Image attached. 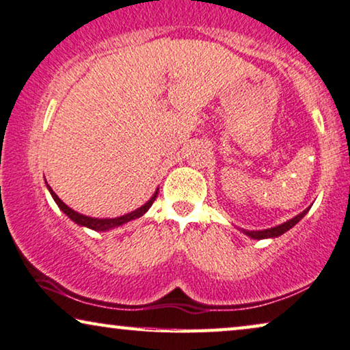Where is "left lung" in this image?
<instances>
[{
    "instance_id": "8db88e82",
    "label": "left lung",
    "mask_w": 350,
    "mask_h": 350,
    "mask_svg": "<svg viewBox=\"0 0 350 350\" xmlns=\"http://www.w3.org/2000/svg\"><path fill=\"white\" fill-rule=\"evenodd\" d=\"M308 210H310V208H306L305 211L300 213V215H298V216L292 217L291 221L284 222V224H281V226H276V227H273V229L257 230V232H254V230H252V232H250V230H245V234H246V235H250L251 238H254V240H262V238H273V237H280V235L284 234V232H287L288 229H292V227L295 226L297 222L300 221L301 217L306 215Z\"/></svg>"
}]
</instances>
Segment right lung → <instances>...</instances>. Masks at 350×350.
<instances>
[{"label":"right lung","instance_id":"right-lung-1","mask_svg":"<svg viewBox=\"0 0 350 350\" xmlns=\"http://www.w3.org/2000/svg\"><path fill=\"white\" fill-rule=\"evenodd\" d=\"M49 191L50 194H52V197L55 199V202H57V205L62 208L66 215H68L70 219H72L74 222H77L79 226H85V227H90V229L93 230H109V229H113V227H118V226H123L124 222H129L133 219H137V217H140L144 213L148 211V208L151 206V204H153L156 197H158V192L151 197V199L146 202V204L144 206H140L139 210H135L133 213H128V215L124 216H120V217H113V219H98V217H90V216H85V215H80V213L70 210L68 205L63 204L62 199L55 194V192L52 191V187L49 186Z\"/></svg>","mask_w":350,"mask_h":350}]
</instances>
